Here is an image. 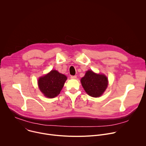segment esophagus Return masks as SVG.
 Segmentation results:
<instances>
[{
    "label": "esophagus",
    "instance_id": "34e87169",
    "mask_svg": "<svg viewBox=\"0 0 146 146\" xmlns=\"http://www.w3.org/2000/svg\"><path fill=\"white\" fill-rule=\"evenodd\" d=\"M70 78H71L72 79H75V78H77V76H70Z\"/></svg>",
    "mask_w": 146,
    "mask_h": 146
}]
</instances>
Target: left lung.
Masks as SVG:
<instances>
[{"label": "left lung", "mask_w": 146, "mask_h": 146, "mask_svg": "<svg viewBox=\"0 0 146 146\" xmlns=\"http://www.w3.org/2000/svg\"><path fill=\"white\" fill-rule=\"evenodd\" d=\"M81 82L90 96L97 98L100 96L107 88L108 80L105 75L98 74L92 70H88L81 79Z\"/></svg>", "instance_id": "1"}]
</instances>
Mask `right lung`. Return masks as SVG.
Instances as JSON below:
<instances>
[{
  "label": "right lung",
  "mask_w": 146,
  "mask_h": 146,
  "mask_svg": "<svg viewBox=\"0 0 146 146\" xmlns=\"http://www.w3.org/2000/svg\"><path fill=\"white\" fill-rule=\"evenodd\" d=\"M66 79L65 75L52 70L47 74L39 78L38 87L45 96L53 98L59 94Z\"/></svg>",
  "instance_id": "obj_1"
}]
</instances>
